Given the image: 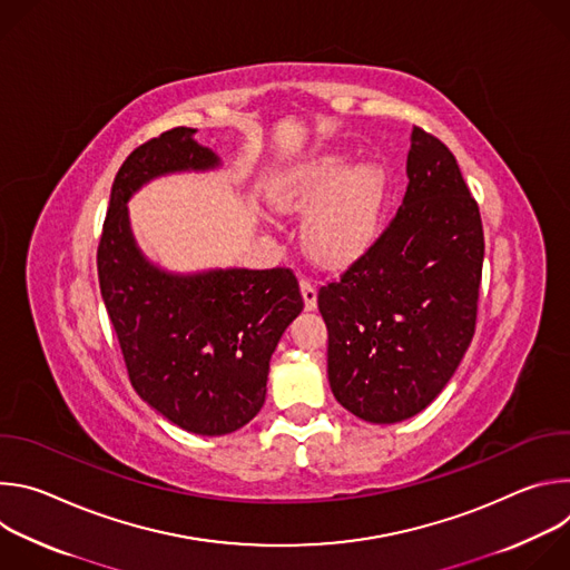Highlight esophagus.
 I'll return each mask as SVG.
<instances>
[{"label":"esophagus","mask_w":570,"mask_h":570,"mask_svg":"<svg viewBox=\"0 0 570 570\" xmlns=\"http://www.w3.org/2000/svg\"><path fill=\"white\" fill-rule=\"evenodd\" d=\"M299 288H302V297H304V308L306 311H313L317 306V291H315V284L308 282V279H302L299 282Z\"/></svg>","instance_id":"esophagus-1"}]
</instances>
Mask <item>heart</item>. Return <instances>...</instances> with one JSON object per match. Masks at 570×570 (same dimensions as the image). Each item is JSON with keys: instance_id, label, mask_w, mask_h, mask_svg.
<instances>
[{"instance_id": "b5f03b06", "label": "heart", "mask_w": 570, "mask_h": 570, "mask_svg": "<svg viewBox=\"0 0 570 570\" xmlns=\"http://www.w3.org/2000/svg\"><path fill=\"white\" fill-rule=\"evenodd\" d=\"M385 196L379 165H358L343 153H324L286 171L275 185L284 209L314 207L304 223L308 253L327 266L354 259L374 236Z\"/></svg>"}]
</instances>
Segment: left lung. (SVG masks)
I'll return each mask as SVG.
<instances>
[{
    "instance_id": "8db88e82",
    "label": "left lung",
    "mask_w": 570,
    "mask_h": 570,
    "mask_svg": "<svg viewBox=\"0 0 570 570\" xmlns=\"http://www.w3.org/2000/svg\"><path fill=\"white\" fill-rule=\"evenodd\" d=\"M409 189L387 227L317 291L327 372L343 409L372 424L422 413L475 332L484 236L453 153L415 126Z\"/></svg>"
}]
</instances>
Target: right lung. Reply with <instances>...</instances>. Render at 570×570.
I'll list each match as a JSON object with an SVG mask.
<instances>
[{
    "label": "right lung",
    "instance_id": "1",
    "mask_svg": "<svg viewBox=\"0 0 570 570\" xmlns=\"http://www.w3.org/2000/svg\"><path fill=\"white\" fill-rule=\"evenodd\" d=\"M171 128L121 165L97 250L99 286L137 394L176 426L227 435L266 401L271 356L304 308L291 268L174 275L153 266L130 232V196L153 178L207 171L216 153Z\"/></svg>",
    "mask_w": 570,
    "mask_h": 570
}]
</instances>
